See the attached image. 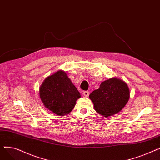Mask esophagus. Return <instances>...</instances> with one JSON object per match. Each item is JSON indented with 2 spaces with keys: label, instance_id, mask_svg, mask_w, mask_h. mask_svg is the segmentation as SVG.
<instances>
[{
  "label": "esophagus",
  "instance_id": "esophagus-1",
  "mask_svg": "<svg viewBox=\"0 0 160 160\" xmlns=\"http://www.w3.org/2000/svg\"><path fill=\"white\" fill-rule=\"evenodd\" d=\"M83 95H84L85 97H88L89 96V91H83Z\"/></svg>",
  "mask_w": 160,
  "mask_h": 160
}]
</instances>
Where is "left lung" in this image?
I'll list each match as a JSON object with an SVG mask.
<instances>
[{"mask_svg": "<svg viewBox=\"0 0 160 160\" xmlns=\"http://www.w3.org/2000/svg\"><path fill=\"white\" fill-rule=\"evenodd\" d=\"M130 89L124 81L113 77L100 83L89 97L93 102L95 110L104 117L121 112L130 98Z\"/></svg>", "mask_w": 160, "mask_h": 160, "instance_id": "left-lung-1", "label": "left lung"}]
</instances>
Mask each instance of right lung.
<instances>
[{"label": "right lung", "instance_id": "1", "mask_svg": "<svg viewBox=\"0 0 160 160\" xmlns=\"http://www.w3.org/2000/svg\"><path fill=\"white\" fill-rule=\"evenodd\" d=\"M41 100L47 110L58 115L69 114L80 98V92L67 73L59 70L48 76L39 88Z\"/></svg>", "mask_w": 160, "mask_h": 160}]
</instances>
